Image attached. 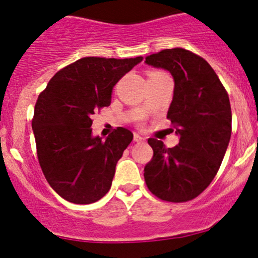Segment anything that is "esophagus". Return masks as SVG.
I'll list each match as a JSON object with an SVG mask.
<instances>
[{"instance_id": "34e87169", "label": "esophagus", "mask_w": 258, "mask_h": 258, "mask_svg": "<svg viewBox=\"0 0 258 258\" xmlns=\"http://www.w3.org/2000/svg\"><path fill=\"white\" fill-rule=\"evenodd\" d=\"M133 139H135V142H144V141H146V138L142 137V136L138 135V133H135V136H133Z\"/></svg>"}]
</instances>
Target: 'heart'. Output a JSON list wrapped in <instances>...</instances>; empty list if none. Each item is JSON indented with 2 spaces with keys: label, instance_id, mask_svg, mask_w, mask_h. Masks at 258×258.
<instances>
[{
  "label": "heart",
  "instance_id": "b5f03b06",
  "mask_svg": "<svg viewBox=\"0 0 258 258\" xmlns=\"http://www.w3.org/2000/svg\"><path fill=\"white\" fill-rule=\"evenodd\" d=\"M152 74H160V73H152Z\"/></svg>",
  "mask_w": 258,
  "mask_h": 258
}]
</instances>
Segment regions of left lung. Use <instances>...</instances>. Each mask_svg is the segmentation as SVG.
<instances>
[{
    "mask_svg": "<svg viewBox=\"0 0 258 258\" xmlns=\"http://www.w3.org/2000/svg\"><path fill=\"white\" fill-rule=\"evenodd\" d=\"M146 64L172 75L167 119L179 143L166 148L161 141L148 139L154 155L144 167V179L160 199L191 200L212 182L227 152L232 135L229 97L205 59L186 49H164L147 57Z\"/></svg>",
    "mask_w": 258,
    "mask_h": 258,
    "instance_id": "left-lung-1",
    "label": "left lung"
}]
</instances>
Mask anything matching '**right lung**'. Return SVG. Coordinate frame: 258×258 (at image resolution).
Returning a JSON list of instances; mask_svg holds the SVG:
<instances>
[{"mask_svg": "<svg viewBox=\"0 0 258 258\" xmlns=\"http://www.w3.org/2000/svg\"><path fill=\"white\" fill-rule=\"evenodd\" d=\"M143 57H86L51 79L35 105L32 131L47 182L63 199L92 204L110 189L115 168L133 139L119 127L105 139L92 135V116L110 105L112 88Z\"/></svg>", "mask_w": 258, "mask_h": 258, "instance_id": "obj_1", "label": "right lung"}]
</instances>
